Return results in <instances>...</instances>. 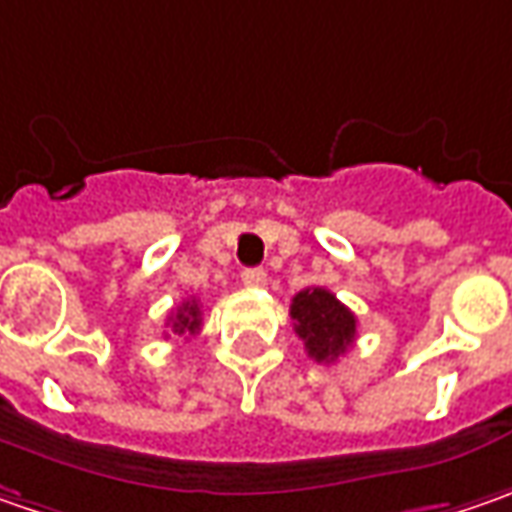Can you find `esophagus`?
<instances>
[{"label":"esophagus","mask_w":512,"mask_h":512,"mask_svg":"<svg viewBox=\"0 0 512 512\" xmlns=\"http://www.w3.org/2000/svg\"><path fill=\"white\" fill-rule=\"evenodd\" d=\"M240 280H243V286H249V289H260V286H266V272L252 266V269H243Z\"/></svg>","instance_id":"34e87169"}]
</instances>
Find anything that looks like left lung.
<instances>
[{"mask_svg": "<svg viewBox=\"0 0 512 512\" xmlns=\"http://www.w3.org/2000/svg\"><path fill=\"white\" fill-rule=\"evenodd\" d=\"M289 315L295 321V332L306 346L309 358L318 364H332L344 355L355 341V315L329 289L312 286L292 298Z\"/></svg>", "mask_w": 512, "mask_h": 512, "instance_id": "left-lung-1", "label": "left lung"}]
</instances>
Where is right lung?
<instances>
[{
	"mask_svg": "<svg viewBox=\"0 0 512 512\" xmlns=\"http://www.w3.org/2000/svg\"><path fill=\"white\" fill-rule=\"evenodd\" d=\"M200 323H203V312H200V303L191 298L183 300V306H177L168 318V329L171 335H180V338H189L200 332Z\"/></svg>",
	"mask_w": 512,
	"mask_h": 512,
	"instance_id": "obj_1",
	"label": "right lung"
}]
</instances>
